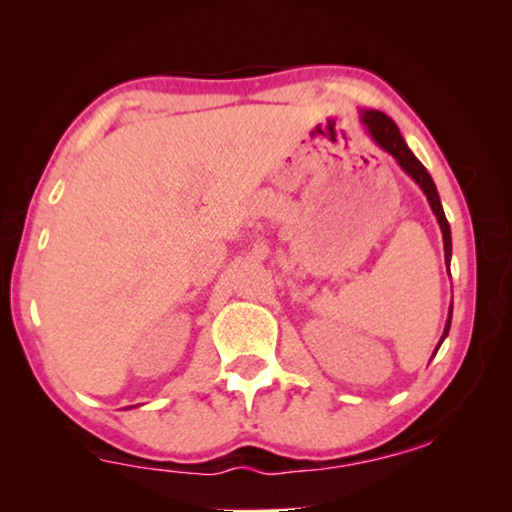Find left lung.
Masks as SVG:
<instances>
[{"instance_id":"8db88e82","label":"left lung","mask_w":512,"mask_h":512,"mask_svg":"<svg viewBox=\"0 0 512 512\" xmlns=\"http://www.w3.org/2000/svg\"><path fill=\"white\" fill-rule=\"evenodd\" d=\"M359 118H361L363 128H366V132L370 135V139H373V142L380 146L382 151H387L389 156H394L396 163L401 165V170L408 174V177L415 181V184L424 191L426 200H429L433 214H436V219H438L440 233H443L445 261H447V270H450L452 233H450V223H447V219H445L443 205H440L438 188H436V184H433L431 174L426 172V167L415 158V153L408 149V144H405L401 130H398V125L391 121L387 114H382V111H375V109H361V116ZM450 324H452V307H450V314H447V324H445L443 338H440L436 352L440 349V345H443V340L447 338V333H450ZM436 352H433V354H436Z\"/></svg>"}]
</instances>
